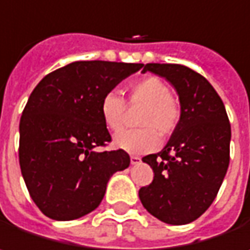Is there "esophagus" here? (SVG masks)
Wrapping results in <instances>:
<instances>
[{
  "mask_svg": "<svg viewBox=\"0 0 250 250\" xmlns=\"http://www.w3.org/2000/svg\"><path fill=\"white\" fill-rule=\"evenodd\" d=\"M130 162H131V165H139L142 162V158L140 156H136V155H131L130 156Z\"/></svg>",
  "mask_w": 250,
  "mask_h": 250,
  "instance_id": "obj_1",
  "label": "esophagus"
}]
</instances>
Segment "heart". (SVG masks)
Listing matches in <instances>:
<instances>
[{"label": "heart", "mask_w": 250, "mask_h": 250, "mask_svg": "<svg viewBox=\"0 0 250 250\" xmlns=\"http://www.w3.org/2000/svg\"><path fill=\"white\" fill-rule=\"evenodd\" d=\"M169 85L158 76H145L127 88L125 103L114 92L101 98L100 114L110 131H119L125 117V104L140 107L134 130H123L114 137V146L128 153H145L156 149L161 137H168L181 122V108L171 95Z\"/></svg>", "instance_id": "1"}]
</instances>
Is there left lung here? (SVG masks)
Returning <instances> with one entry per match:
<instances>
[{"mask_svg": "<svg viewBox=\"0 0 250 250\" xmlns=\"http://www.w3.org/2000/svg\"><path fill=\"white\" fill-rule=\"evenodd\" d=\"M165 78L181 104V122L167 146L142 161L153 181L139 189L143 207L164 223L197 220L214 201L230 161L231 130L225 104L211 83L175 63H147L145 72Z\"/></svg>", "mask_w": 250, "mask_h": 250, "instance_id": "left-lung-1", "label": "left lung"}]
</instances>
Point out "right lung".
<instances>
[{
  "label": "right lung",
  "mask_w": 250,
  "mask_h": 250,
  "mask_svg": "<svg viewBox=\"0 0 250 250\" xmlns=\"http://www.w3.org/2000/svg\"><path fill=\"white\" fill-rule=\"evenodd\" d=\"M142 63L72 62L33 89L20 120L19 159L31 200L53 220H75L95 210L111 175L130 165L123 149L97 152L111 136L101 98Z\"/></svg>",
  "instance_id": "1"
}]
</instances>
